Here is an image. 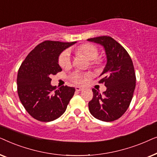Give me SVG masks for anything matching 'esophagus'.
I'll return each instance as SVG.
<instances>
[{
	"instance_id": "1",
	"label": "esophagus",
	"mask_w": 157,
	"mask_h": 157,
	"mask_svg": "<svg viewBox=\"0 0 157 157\" xmlns=\"http://www.w3.org/2000/svg\"><path fill=\"white\" fill-rule=\"evenodd\" d=\"M75 89H76V91H83V88L79 87V86H76Z\"/></svg>"
}]
</instances>
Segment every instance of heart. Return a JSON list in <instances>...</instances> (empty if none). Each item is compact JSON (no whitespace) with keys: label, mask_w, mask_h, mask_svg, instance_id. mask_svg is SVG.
<instances>
[{"label":"heart","mask_w":157,"mask_h":157,"mask_svg":"<svg viewBox=\"0 0 157 157\" xmlns=\"http://www.w3.org/2000/svg\"><path fill=\"white\" fill-rule=\"evenodd\" d=\"M76 53L78 54L83 55L84 56L90 60L91 64L94 67H99L102 64V60L98 59V56L99 53L98 49L96 46L91 44H85L81 45L76 49ZM59 64L61 67H68L71 64V54L69 51L66 50L60 55L59 56ZM89 75L88 74H83L80 72L76 71L73 73L71 76V78L74 83L77 84H81L84 82L86 78L89 77Z\"/></svg>","instance_id":"1"}]
</instances>
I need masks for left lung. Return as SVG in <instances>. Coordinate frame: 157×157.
<instances>
[{
    "mask_svg": "<svg viewBox=\"0 0 157 157\" xmlns=\"http://www.w3.org/2000/svg\"><path fill=\"white\" fill-rule=\"evenodd\" d=\"M104 47L106 64L98 83L107 89L104 94L93 89V98L89 103V111L98 120L113 121L121 117L129 106L136 87V75L132 60L127 51L110 36L87 39Z\"/></svg>",
    "mask_w": 157,
    "mask_h": 157,
    "instance_id": "obj_1",
    "label": "left lung"
}]
</instances>
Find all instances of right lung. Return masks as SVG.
Returning a JSON list of instances; mask_svg holds the SVG:
<instances>
[{
  "instance_id": "1",
  "label": "right lung",
  "mask_w": 157,
  "mask_h": 157,
  "mask_svg": "<svg viewBox=\"0 0 157 157\" xmlns=\"http://www.w3.org/2000/svg\"><path fill=\"white\" fill-rule=\"evenodd\" d=\"M76 43L45 40L21 64L17 77L18 96L27 112L36 120L52 121L66 110L75 89L63 86L56 89L51 84V76L62 71L60 54Z\"/></svg>"
}]
</instances>
